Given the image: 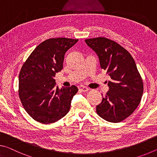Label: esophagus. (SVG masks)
<instances>
[{"mask_svg":"<svg viewBox=\"0 0 157 157\" xmlns=\"http://www.w3.org/2000/svg\"><path fill=\"white\" fill-rule=\"evenodd\" d=\"M78 89H79V90L81 91V92H83L89 90V88H87V87H86V86H78Z\"/></svg>","mask_w":157,"mask_h":157,"instance_id":"34e87169","label":"esophagus"}]
</instances>
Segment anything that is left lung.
I'll use <instances>...</instances> for the list:
<instances>
[{
	"label": "left lung",
	"mask_w": 157,
	"mask_h": 157,
	"mask_svg": "<svg viewBox=\"0 0 157 157\" xmlns=\"http://www.w3.org/2000/svg\"><path fill=\"white\" fill-rule=\"evenodd\" d=\"M85 41L98 56L101 68L110 77L109 90L97 106V113L108 122H122L136 109L143 93V79L135 61L129 51L108 38Z\"/></svg>",
	"instance_id": "8db88e82"
}]
</instances>
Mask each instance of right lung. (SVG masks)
<instances>
[{
  "label": "right lung",
  "mask_w": 157,
  "mask_h": 157,
  "mask_svg": "<svg viewBox=\"0 0 157 157\" xmlns=\"http://www.w3.org/2000/svg\"><path fill=\"white\" fill-rule=\"evenodd\" d=\"M78 40L50 38L36 47L19 76V96L25 111L35 121L51 124L69 112L78 88L56 87V74L63 68L64 56Z\"/></svg>",
  "instance_id": "obj_1"
}]
</instances>
